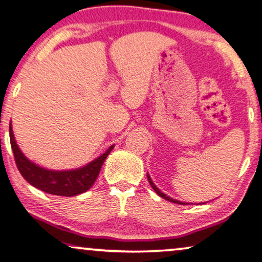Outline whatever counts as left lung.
<instances>
[{
	"label": "left lung",
	"mask_w": 262,
	"mask_h": 262,
	"mask_svg": "<svg viewBox=\"0 0 262 262\" xmlns=\"http://www.w3.org/2000/svg\"><path fill=\"white\" fill-rule=\"evenodd\" d=\"M147 177H148V181H149V183H150V185H151V188L154 189V191H155V192L159 194L160 197H162V198H164L165 201H169V202H171V203H176V204H181V205H188L189 203H183V202H181V201H177V199H173V198H171V197H169V196H167V194L165 193H163L162 192V191L157 188V186L154 184V182L151 181V178H150V176H149V173H147ZM202 204H204V203H202Z\"/></svg>",
	"instance_id": "obj_1"
}]
</instances>
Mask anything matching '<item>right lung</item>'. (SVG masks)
<instances>
[{
	"label": "right lung",
	"instance_id": "1",
	"mask_svg": "<svg viewBox=\"0 0 262 262\" xmlns=\"http://www.w3.org/2000/svg\"><path fill=\"white\" fill-rule=\"evenodd\" d=\"M9 135L15 162L20 175L35 188L50 194H56V196L73 197L86 192L94 184L103 162L114 148L113 144L102 155L81 168L72 170H50L39 167L38 164L34 163L27 156H24V154L20 151L19 147L16 143L11 122L9 124Z\"/></svg>",
	"mask_w": 262,
	"mask_h": 262
}]
</instances>
